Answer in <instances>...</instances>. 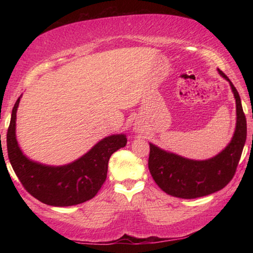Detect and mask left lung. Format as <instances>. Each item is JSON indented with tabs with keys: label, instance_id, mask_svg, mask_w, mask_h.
Masks as SVG:
<instances>
[{
	"label": "left lung",
	"instance_id": "left-lung-1",
	"mask_svg": "<svg viewBox=\"0 0 253 253\" xmlns=\"http://www.w3.org/2000/svg\"><path fill=\"white\" fill-rule=\"evenodd\" d=\"M219 74L229 81L237 106V124L232 139L223 151L209 160L196 161L164 151L149 143L148 169L154 181L165 193L181 199H196L220 191L234 176L247 139V119L241 99L233 84L220 69Z\"/></svg>",
	"mask_w": 253,
	"mask_h": 253
}]
</instances>
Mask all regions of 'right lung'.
<instances>
[{
    "label": "right lung",
    "mask_w": 253,
    "mask_h": 253,
    "mask_svg": "<svg viewBox=\"0 0 253 253\" xmlns=\"http://www.w3.org/2000/svg\"><path fill=\"white\" fill-rule=\"evenodd\" d=\"M21 97L12 109L6 145L8 160L25 190L52 207H71L92 199L106 181L111 154L126 146V135L105 137L69 164L51 166L34 162L24 155L16 140V111Z\"/></svg>",
    "instance_id": "obj_1"
}]
</instances>
